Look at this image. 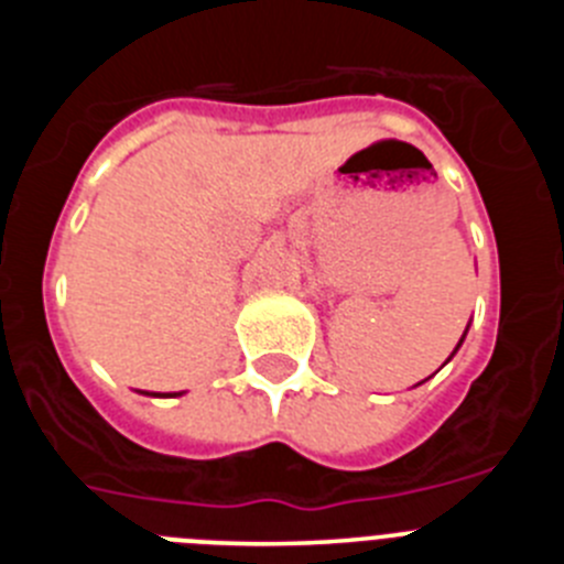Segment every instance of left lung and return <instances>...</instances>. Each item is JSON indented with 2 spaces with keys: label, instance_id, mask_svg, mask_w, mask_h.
I'll list each match as a JSON object with an SVG mask.
<instances>
[{
  "label": "left lung",
  "instance_id": "8db88e82",
  "mask_svg": "<svg viewBox=\"0 0 564 564\" xmlns=\"http://www.w3.org/2000/svg\"><path fill=\"white\" fill-rule=\"evenodd\" d=\"M463 336H466V333H463Z\"/></svg>",
  "mask_w": 564,
  "mask_h": 564
}]
</instances>
